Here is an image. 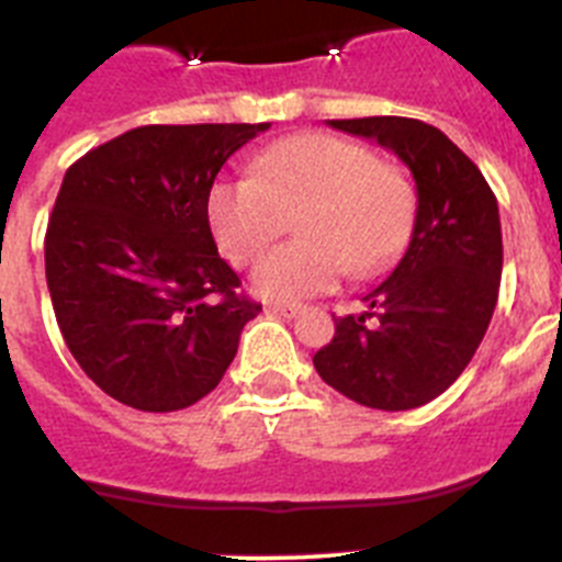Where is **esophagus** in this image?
Masks as SVG:
<instances>
[{"instance_id":"1","label":"esophagus","mask_w":562,"mask_h":562,"mask_svg":"<svg viewBox=\"0 0 562 562\" xmlns=\"http://www.w3.org/2000/svg\"><path fill=\"white\" fill-rule=\"evenodd\" d=\"M267 312H270V315H281V317H297L301 315V312H304V304H281V301H278V304H270L267 306Z\"/></svg>"}]
</instances>
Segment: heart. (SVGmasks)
Instances as JSON below:
<instances>
[{
  "instance_id": "heart-1",
  "label": "heart",
  "mask_w": 562,
  "mask_h": 562,
  "mask_svg": "<svg viewBox=\"0 0 562 562\" xmlns=\"http://www.w3.org/2000/svg\"><path fill=\"white\" fill-rule=\"evenodd\" d=\"M297 241L252 272V290L301 301L335 290L342 272L369 276L408 236L414 193L405 173L371 148L337 134L304 132L250 160V177L220 180L207 193L213 238L233 265H252L295 216Z\"/></svg>"
}]
</instances>
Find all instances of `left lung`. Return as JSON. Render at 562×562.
<instances>
[{
	"label": "left lung",
	"mask_w": 562,
	"mask_h": 562,
	"mask_svg": "<svg viewBox=\"0 0 562 562\" xmlns=\"http://www.w3.org/2000/svg\"><path fill=\"white\" fill-rule=\"evenodd\" d=\"M329 126L371 137L411 168L416 220L391 276L362 297L369 312L335 317V337L312 362L326 385L366 408H419L459 380L490 326L504 267L498 200L430 123L355 117ZM366 316L375 321L366 325Z\"/></svg>",
	"instance_id": "1"
}]
</instances>
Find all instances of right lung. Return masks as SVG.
Here are the masks:
<instances>
[{
  "instance_id": "obj_1",
  "label": "right lung",
  "mask_w": 562,
  "mask_h": 562,
  "mask_svg": "<svg viewBox=\"0 0 562 562\" xmlns=\"http://www.w3.org/2000/svg\"><path fill=\"white\" fill-rule=\"evenodd\" d=\"M270 123L140 126L67 168L44 270L67 349L103 394L148 414L211 394L261 304L216 250L207 193Z\"/></svg>"
}]
</instances>
